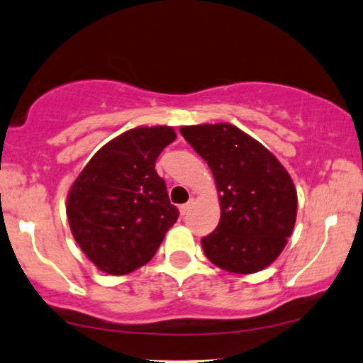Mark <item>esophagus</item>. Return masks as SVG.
I'll list each match as a JSON object with an SVG mask.
<instances>
[{
	"label": "esophagus",
	"mask_w": 363,
	"mask_h": 363,
	"mask_svg": "<svg viewBox=\"0 0 363 363\" xmlns=\"http://www.w3.org/2000/svg\"><path fill=\"white\" fill-rule=\"evenodd\" d=\"M191 206H192V201H191V203H186V204L179 206V213H181V216H186L187 213H189Z\"/></svg>",
	"instance_id": "esophagus-1"
}]
</instances>
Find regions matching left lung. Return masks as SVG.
I'll return each mask as SVG.
<instances>
[{"label": "left lung", "instance_id": "obj_1", "mask_svg": "<svg viewBox=\"0 0 363 363\" xmlns=\"http://www.w3.org/2000/svg\"><path fill=\"white\" fill-rule=\"evenodd\" d=\"M181 134L213 172L221 219L201 240L211 263L229 273L261 272L278 258L296 221L290 174L253 137L231 123L184 125Z\"/></svg>", "mask_w": 363, "mask_h": 363}]
</instances>
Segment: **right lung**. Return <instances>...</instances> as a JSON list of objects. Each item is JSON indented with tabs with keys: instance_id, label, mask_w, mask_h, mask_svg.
I'll use <instances>...</instances> for the list:
<instances>
[{
	"instance_id": "right-lung-1",
	"label": "right lung",
	"mask_w": 363,
	"mask_h": 363,
	"mask_svg": "<svg viewBox=\"0 0 363 363\" xmlns=\"http://www.w3.org/2000/svg\"><path fill=\"white\" fill-rule=\"evenodd\" d=\"M174 140L167 125L130 128L107 142L68 191L72 235L102 272L117 277L149 263L177 221L179 211L155 172L159 154Z\"/></svg>"
}]
</instances>
